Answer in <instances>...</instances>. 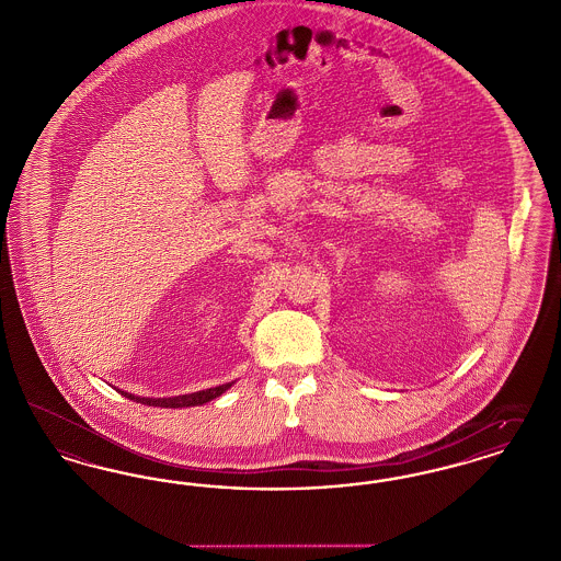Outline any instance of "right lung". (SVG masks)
Here are the masks:
<instances>
[{"instance_id": "obj_1", "label": "right lung", "mask_w": 561, "mask_h": 561, "mask_svg": "<svg viewBox=\"0 0 561 561\" xmlns=\"http://www.w3.org/2000/svg\"><path fill=\"white\" fill-rule=\"evenodd\" d=\"M229 387H231V382H227V385H218V387L206 389V391H197V393H187V396H179V398H158V400H153V398H136L133 393H124V391H122V396H124V398H128V400L138 401V403H147V405H160V408H188V405H202V403H206V401H210L214 400V398H218V396H222Z\"/></svg>"}]
</instances>
